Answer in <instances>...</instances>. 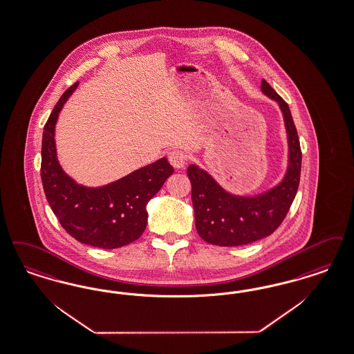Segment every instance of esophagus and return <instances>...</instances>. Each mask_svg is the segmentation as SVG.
Instances as JSON below:
<instances>
[{
    "label": "esophagus",
    "mask_w": 354,
    "mask_h": 354,
    "mask_svg": "<svg viewBox=\"0 0 354 354\" xmlns=\"http://www.w3.org/2000/svg\"><path fill=\"white\" fill-rule=\"evenodd\" d=\"M169 160L175 169H183L184 166L187 165L188 156L182 150H171L169 153Z\"/></svg>",
    "instance_id": "34e87169"
}]
</instances>
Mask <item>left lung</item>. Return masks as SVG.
Segmentation results:
<instances>
[{
    "label": "left lung",
    "mask_w": 354,
    "mask_h": 354,
    "mask_svg": "<svg viewBox=\"0 0 354 354\" xmlns=\"http://www.w3.org/2000/svg\"><path fill=\"white\" fill-rule=\"evenodd\" d=\"M262 92L275 100L284 117L288 136V169L281 183L254 198L230 195L212 176L191 165L187 175L192 184V204L198 236L218 246H239L270 236L282 224L300 182L301 150L288 104L262 80Z\"/></svg>",
    "instance_id": "left-lung-1"
}]
</instances>
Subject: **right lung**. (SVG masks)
<instances>
[{
  "mask_svg": "<svg viewBox=\"0 0 354 354\" xmlns=\"http://www.w3.org/2000/svg\"><path fill=\"white\" fill-rule=\"evenodd\" d=\"M71 85L59 99L43 127L41 178L46 198L73 239L101 249H115L138 240L146 229V205L174 172L162 158L113 183L88 188L62 170L55 149V124L64 102L76 89Z\"/></svg>",
  "mask_w": 354,
  "mask_h": 354,
  "instance_id": "1",
  "label": "right lung"
}]
</instances>
